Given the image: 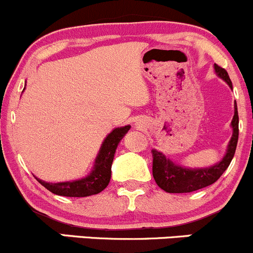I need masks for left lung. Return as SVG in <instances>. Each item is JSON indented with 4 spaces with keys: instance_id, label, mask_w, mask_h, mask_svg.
<instances>
[{
    "instance_id": "1",
    "label": "left lung",
    "mask_w": 253,
    "mask_h": 253,
    "mask_svg": "<svg viewBox=\"0 0 253 253\" xmlns=\"http://www.w3.org/2000/svg\"><path fill=\"white\" fill-rule=\"evenodd\" d=\"M214 70H215L218 77L225 81L229 86L233 88V83L229 78L228 72L224 68L215 63ZM231 127H233V136L228 144L225 155L220 162L216 163L213 167L201 168V169H190V168L181 167V165L171 162L162 152L153 149V177H154L157 185L165 192L187 193L201 190V188L215 182L228 169L234 154H235L237 139H239V114H237L236 101L234 105V117L231 121Z\"/></svg>"
}]
</instances>
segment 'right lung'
Masks as SVG:
<instances>
[{
    "instance_id": "add662e5",
    "label": "right lung",
    "mask_w": 253,
    "mask_h": 253,
    "mask_svg": "<svg viewBox=\"0 0 253 253\" xmlns=\"http://www.w3.org/2000/svg\"><path fill=\"white\" fill-rule=\"evenodd\" d=\"M129 128H131L129 125L128 126L117 127L106 136L95 158L93 170L85 177L75 181L56 183L46 182V181H42L38 177L37 180L50 192L58 196H66V197H88V196H93L101 192L110 182L111 164L117 145L124 138L125 134L129 131Z\"/></svg>"
}]
</instances>
